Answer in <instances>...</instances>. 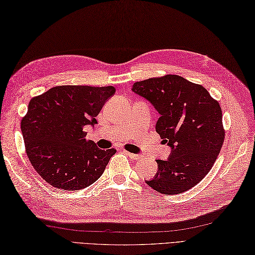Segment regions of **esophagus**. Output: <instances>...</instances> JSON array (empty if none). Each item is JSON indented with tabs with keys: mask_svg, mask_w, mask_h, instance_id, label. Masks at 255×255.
Masks as SVG:
<instances>
[{
	"mask_svg": "<svg viewBox=\"0 0 255 255\" xmlns=\"http://www.w3.org/2000/svg\"><path fill=\"white\" fill-rule=\"evenodd\" d=\"M124 152H126V154H127L128 157L133 158V159H135V160L140 159V156L137 155V154H133V152H129V151H127V150H124Z\"/></svg>",
	"mask_w": 255,
	"mask_h": 255,
	"instance_id": "obj_1",
	"label": "esophagus"
}]
</instances>
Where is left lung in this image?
<instances>
[{
    "instance_id": "1",
    "label": "left lung",
    "mask_w": 255,
    "mask_h": 255,
    "mask_svg": "<svg viewBox=\"0 0 255 255\" xmlns=\"http://www.w3.org/2000/svg\"><path fill=\"white\" fill-rule=\"evenodd\" d=\"M133 93L148 100L160 117L156 132L171 148L146 183L162 194L193 188L211 170L224 144L222 108L207 90L178 75L134 83Z\"/></svg>"
}]
</instances>
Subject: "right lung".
<instances>
[{
    "instance_id": "obj_1",
    "label": "right lung",
    "mask_w": 255,
    "mask_h": 255,
    "mask_svg": "<svg viewBox=\"0 0 255 255\" xmlns=\"http://www.w3.org/2000/svg\"><path fill=\"white\" fill-rule=\"evenodd\" d=\"M116 88L65 85L32 98L20 128L27 156L39 175L64 191L87 188L104 173L115 148L100 149L87 140L85 127L96 117Z\"/></svg>"
}]
</instances>
